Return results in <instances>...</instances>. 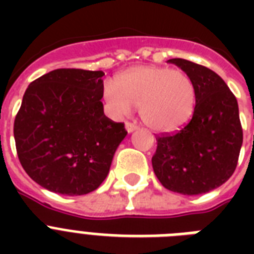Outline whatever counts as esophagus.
Wrapping results in <instances>:
<instances>
[{
  "label": "esophagus",
  "instance_id": "obj_1",
  "mask_svg": "<svg viewBox=\"0 0 254 254\" xmlns=\"http://www.w3.org/2000/svg\"><path fill=\"white\" fill-rule=\"evenodd\" d=\"M125 127H127V130L129 131V133H131V131L137 129V125H135V124L129 123V121H127V123H125Z\"/></svg>",
  "mask_w": 254,
  "mask_h": 254
}]
</instances>
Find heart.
Listing matches in <instances>:
<instances>
[{"mask_svg": "<svg viewBox=\"0 0 254 254\" xmlns=\"http://www.w3.org/2000/svg\"><path fill=\"white\" fill-rule=\"evenodd\" d=\"M103 95L113 113L127 116L139 107L143 124L154 131H174L185 125L196 104V87L189 73L158 65H141L105 83Z\"/></svg>", "mask_w": 254, "mask_h": 254, "instance_id": "heart-1", "label": "heart"}]
</instances>
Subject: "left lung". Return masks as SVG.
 Wrapping results in <instances>:
<instances>
[{"label": "left lung", "instance_id": "1", "mask_svg": "<svg viewBox=\"0 0 254 254\" xmlns=\"http://www.w3.org/2000/svg\"><path fill=\"white\" fill-rule=\"evenodd\" d=\"M196 87L192 117L181 130L157 135L151 163L165 189L199 195L228 181L243 145L239 105L232 91L212 69L186 59H170Z\"/></svg>", "mask_w": 254, "mask_h": 254}]
</instances>
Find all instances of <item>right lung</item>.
<instances>
[{
    "mask_svg": "<svg viewBox=\"0 0 254 254\" xmlns=\"http://www.w3.org/2000/svg\"><path fill=\"white\" fill-rule=\"evenodd\" d=\"M103 71L59 68L30 83L14 120L22 167L34 182L62 195H85L107 178L127 134L104 115Z\"/></svg>",
    "mask_w": 254,
    "mask_h": 254,
    "instance_id": "add662e5",
    "label": "right lung"
}]
</instances>
